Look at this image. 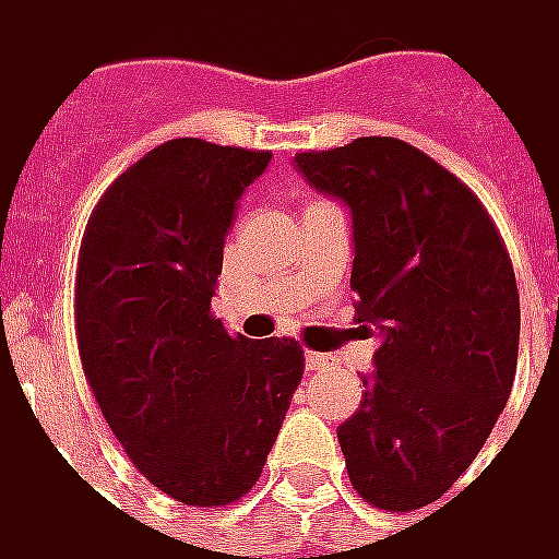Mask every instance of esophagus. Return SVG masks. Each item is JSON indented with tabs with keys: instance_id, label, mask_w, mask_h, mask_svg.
<instances>
[{
	"instance_id": "34e87169",
	"label": "esophagus",
	"mask_w": 559,
	"mask_h": 559,
	"mask_svg": "<svg viewBox=\"0 0 559 559\" xmlns=\"http://www.w3.org/2000/svg\"><path fill=\"white\" fill-rule=\"evenodd\" d=\"M307 369L313 372V376H320V372H332L335 366H338V357L335 354H320V350H307Z\"/></svg>"
}]
</instances>
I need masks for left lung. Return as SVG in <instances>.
<instances>
[{
  "label": "left lung",
  "mask_w": 559,
  "mask_h": 559,
  "mask_svg": "<svg viewBox=\"0 0 559 559\" xmlns=\"http://www.w3.org/2000/svg\"><path fill=\"white\" fill-rule=\"evenodd\" d=\"M350 209L357 320L376 369L338 428L347 477L381 511L428 508L489 440L516 372L520 295L501 234L452 171L396 138L295 156Z\"/></svg>",
  "instance_id": "obj_1"
}]
</instances>
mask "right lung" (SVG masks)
<instances>
[{
    "label": "right lung",
    "instance_id": "1",
    "mask_svg": "<svg viewBox=\"0 0 559 559\" xmlns=\"http://www.w3.org/2000/svg\"><path fill=\"white\" fill-rule=\"evenodd\" d=\"M267 150L175 138L95 205L76 267L82 372L131 464L166 496L221 508L252 489L305 376L295 338L212 317L239 197Z\"/></svg>",
    "mask_w": 559,
    "mask_h": 559
}]
</instances>
